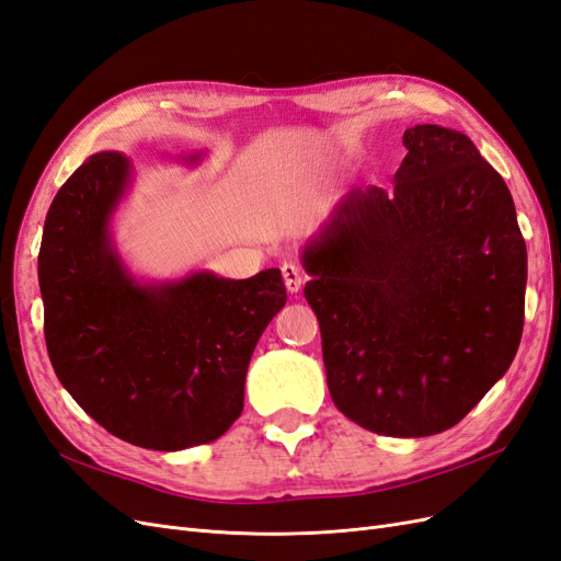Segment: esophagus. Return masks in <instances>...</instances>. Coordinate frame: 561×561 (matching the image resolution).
Instances as JSON below:
<instances>
[{
    "label": "esophagus",
    "mask_w": 561,
    "mask_h": 561,
    "mask_svg": "<svg viewBox=\"0 0 561 561\" xmlns=\"http://www.w3.org/2000/svg\"><path fill=\"white\" fill-rule=\"evenodd\" d=\"M280 271H283V280H285L287 293L295 295V293L301 290V285L307 283V274H304L301 266L295 264V262H285V264L280 266Z\"/></svg>",
    "instance_id": "1"
}]
</instances>
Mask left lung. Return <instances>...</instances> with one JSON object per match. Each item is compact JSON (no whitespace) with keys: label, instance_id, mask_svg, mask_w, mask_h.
I'll return each mask as SVG.
<instances>
[{"label":"left lung","instance_id":"8db88e82","mask_svg":"<svg viewBox=\"0 0 561 561\" xmlns=\"http://www.w3.org/2000/svg\"><path fill=\"white\" fill-rule=\"evenodd\" d=\"M390 190L358 186L301 252L336 410L390 437L456 426L511 367L526 245L503 178L468 135H402Z\"/></svg>","mask_w":561,"mask_h":561}]
</instances>
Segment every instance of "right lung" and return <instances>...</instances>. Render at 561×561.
I'll return each instance as SVG.
<instances>
[{
    "mask_svg": "<svg viewBox=\"0 0 561 561\" xmlns=\"http://www.w3.org/2000/svg\"><path fill=\"white\" fill-rule=\"evenodd\" d=\"M128 184L122 151H98L50 203L39 248L48 358L107 433L157 451L206 445L241 416L252 351L287 290L280 268L135 280L110 241Z\"/></svg>",
    "mask_w": 561,
    "mask_h": 561,
    "instance_id": "right-lung-1",
    "label": "right lung"
}]
</instances>
